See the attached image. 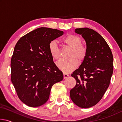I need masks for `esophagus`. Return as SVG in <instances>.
Instances as JSON below:
<instances>
[{"label":"esophagus","mask_w":122,"mask_h":122,"mask_svg":"<svg viewBox=\"0 0 122 122\" xmlns=\"http://www.w3.org/2000/svg\"><path fill=\"white\" fill-rule=\"evenodd\" d=\"M69 76V74H67V73H65V72H63V77L64 78H66L67 77Z\"/></svg>","instance_id":"34e87169"}]
</instances>
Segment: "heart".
<instances>
[{
    "instance_id": "heart-1",
    "label": "heart",
    "mask_w": 122,
    "mask_h": 122,
    "mask_svg": "<svg viewBox=\"0 0 122 122\" xmlns=\"http://www.w3.org/2000/svg\"><path fill=\"white\" fill-rule=\"evenodd\" d=\"M64 44L72 48L69 59H61L57 62V66L65 73L73 71L78 65V60L83 61L87 54V49L82 44L81 38L73 34H68L61 39ZM49 51L54 59L59 60L61 57V49L56 42L51 41L49 44Z\"/></svg>"
}]
</instances>
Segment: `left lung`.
<instances>
[{
    "mask_svg": "<svg viewBox=\"0 0 122 122\" xmlns=\"http://www.w3.org/2000/svg\"><path fill=\"white\" fill-rule=\"evenodd\" d=\"M76 33L86 40L87 54L71 76L76 84L70 91L73 102L88 108L100 102L110 84L113 73V55L104 38L92 29L76 28Z\"/></svg>",
    "mask_w": 122,
    "mask_h": 122,
    "instance_id": "8db88e82",
    "label": "left lung"
}]
</instances>
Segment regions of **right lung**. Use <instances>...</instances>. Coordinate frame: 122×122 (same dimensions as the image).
<instances>
[{
    "mask_svg": "<svg viewBox=\"0 0 122 122\" xmlns=\"http://www.w3.org/2000/svg\"><path fill=\"white\" fill-rule=\"evenodd\" d=\"M63 32L37 28L20 38L11 60V81L18 97L27 106L40 107L48 101L52 86L63 80V73L53 61L50 42Z\"/></svg>",
    "mask_w": 122,
    "mask_h": 122,
    "instance_id": "obj_1",
    "label": "right lung"
}]
</instances>
